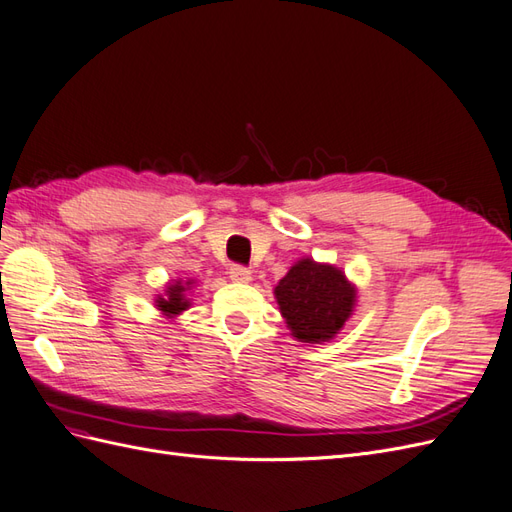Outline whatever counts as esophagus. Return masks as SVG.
<instances>
[{
    "mask_svg": "<svg viewBox=\"0 0 512 512\" xmlns=\"http://www.w3.org/2000/svg\"><path fill=\"white\" fill-rule=\"evenodd\" d=\"M228 275H230V280L232 282H237V284H247L252 280V273L247 271L245 267H239V265H235V267H230V271H228Z\"/></svg>",
    "mask_w": 512,
    "mask_h": 512,
    "instance_id": "esophagus-1",
    "label": "esophagus"
}]
</instances>
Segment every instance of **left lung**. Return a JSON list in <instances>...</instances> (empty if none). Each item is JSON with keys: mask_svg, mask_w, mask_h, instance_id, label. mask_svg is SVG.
Here are the masks:
<instances>
[{"mask_svg": "<svg viewBox=\"0 0 512 512\" xmlns=\"http://www.w3.org/2000/svg\"><path fill=\"white\" fill-rule=\"evenodd\" d=\"M273 294L290 335L303 344L331 342L356 307V286L346 273L309 256L294 262Z\"/></svg>", "mask_w": 512, "mask_h": 512, "instance_id": "8db88e82", "label": "left lung"}]
</instances>
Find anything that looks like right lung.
<instances>
[{"instance_id": "obj_1", "label": "right lung", "mask_w": 512, "mask_h": 512, "mask_svg": "<svg viewBox=\"0 0 512 512\" xmlns=\"http://www.w3.org/2000/svg\"><path fill=\"white\" fill-rule=\"evenodd\" d=\"M194 286H196L194 280H183V277H177V280H168L164 286V292L156 294L153 305H156V309L164 318L175 320L177 316H181L185 312V309L192 307L190 292Z\"/></svg>"}]
</instances>
